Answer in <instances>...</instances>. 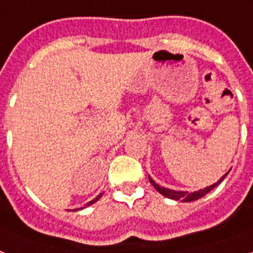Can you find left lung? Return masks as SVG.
I'll use <instances>...</instances> for the list:
<instances>
[{"mask_svg": "<svg viewBox=\"0 0 253 253\" xmlns=\"http://www.w3.org/2000/svg\"><path fill=\"white\" fill-rule=\"evenodd\" d=\"M229 172V171H228ZM228 172L224 173L223 176L220 178V180H217L215 184H212V186L210 187H206V188H203V190H199V191H195V192H187V191H175V190H169V188H165V187H161L159 184H157V183L154 182L151 178L150 179V183H151L152 186L155 187V190L159 192V194H162L163 196H166V198H169V199H173V200H182V202H194V200L196 199H200V198H203L206 194H208L210 191L212 190V188H215V187L219 184L220 182H223V179L228 175Z\"/></svg>", "mask_w": 253, "mask_h": 253, "instance_id": "1", "label": "left lung"}]
</instances>
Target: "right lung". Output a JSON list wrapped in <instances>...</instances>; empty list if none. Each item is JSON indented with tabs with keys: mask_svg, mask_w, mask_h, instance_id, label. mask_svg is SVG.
<instances>
[{
	"mask_svg": "<svg viewBox=\"0 0 253 253\" xmlns=\"http://www.w3.org/2000/svg\"><path fill=\"white\" fill-rule=\"evenodd\" d=\"M101 196H102V194H101V195H99V196H96L95 199H92V200H91V202H88V203H87V206H90V204H92V203H95L96 200L99 199V198H101Z\"/></svg>",
	"mask_w": 253,
	"mask_h": 253,
	"instance_id": "obj_1",
	"label": "right lung"
}]
</instances>
